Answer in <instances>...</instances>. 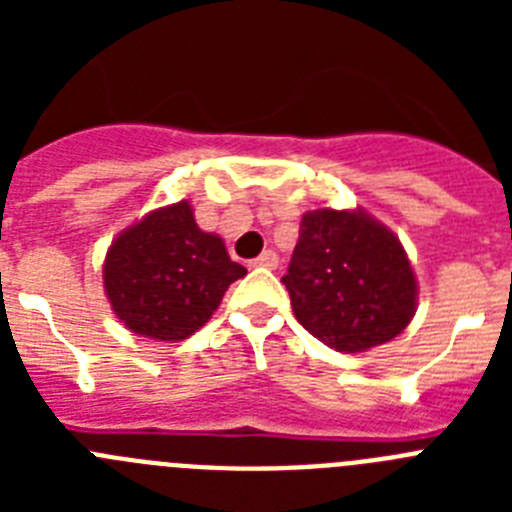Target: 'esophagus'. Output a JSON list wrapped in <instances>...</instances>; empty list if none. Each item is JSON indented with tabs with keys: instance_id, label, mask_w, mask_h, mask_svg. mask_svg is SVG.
<instances>
[{
	"instance_id": "34e87169",
	"label": "esophagus",
	"mask_w": 512,
	"mask_h": 512,
	"mask_svg": "<svg viewBox=\"0 0 512 512\" xmlns=\"http://www.w3.org/2000/svg\"><path fill=\"white\" fill-rule=\"evenodd\" d=\"M279 264V256L274 251H264L261 256L251 261V266H264V269H274Z\"/></svg>"
}]
</instances>
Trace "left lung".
Masks as SVG:
<instances>
[{"mask_svg": "<svg viewBox=\"0 0 512 512\" xmlns=\"http://www.w3.org/2000/svg\"><path fill=\"white\" fill-rule=\"evenodd\" d=\"M282 282L302 328L346 354L400 336L418 305L400 238L364 210L305 212Z\"/></svg>", "mask_w": 512, "mask_h": 512, "instance_id": "left-lung-1", "label": "left lung"}]
</instances>
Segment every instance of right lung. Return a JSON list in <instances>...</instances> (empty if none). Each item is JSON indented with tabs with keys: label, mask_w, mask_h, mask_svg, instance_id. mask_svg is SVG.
Returning a JSON list of instances; mask_svg holds the SVG:
<instances>
[{
	"label": "right lung",
	"mask_w": 512,
	"mask_h": 512,
	"mask_svg": "<svg viewBox=\"0 0 512 512\" xmlns=\"http://www.w3.org/2000/svg\"><path fill=\"white\" fill-rule=\"evenodd\" d=\"M246 277L230 261L220 235L194 223L187 200L148 212L122 230L104 256V292L135 336L184 341L200 330L235 279Z\"/></svg>",
	"instance_id": "obj_1"
}]
</instances>
